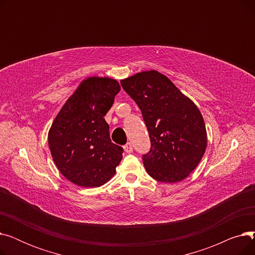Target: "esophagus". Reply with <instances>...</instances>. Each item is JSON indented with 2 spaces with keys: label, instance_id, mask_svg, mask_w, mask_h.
I'll use <instances>...</instances> for the list:
<instances>
[{
  "label": "esophagus",
  "instance_id": "34e87169",
  "mask_svg": "<svg viewBox=\"0 0 255 255\" xmlns=\"http://www.w3.org/2000/svg\"><path fill=\"white\" fill-rule=\"evenodd\" d=\"M124 151H125L126 153H128V154H130V153L133 152V146H132V144H131L130 142H127V143L124 145Z\"/></svg>",
  "mask_w": 255,
  "mask_h": 255
}]
</instances>
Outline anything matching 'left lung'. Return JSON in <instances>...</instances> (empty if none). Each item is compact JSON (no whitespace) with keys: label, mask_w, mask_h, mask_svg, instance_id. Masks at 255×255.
<instances>
[{"label":"left lung","mask_w":255,"mask_h":255,"mask_svg":"<svg viewBox=\"0 0 255 255\" xmlns=\"http://www.w3.org/2000/svg\"><path fill=\"white\" fill-rule=\"evenodd\" d=\"M135 101L151 140L142 155L146 172L163 183L184 180L197 166L207 148L204 119L196 105L158 71H143L121 80Z\"/></svg>","instance_id":"obj_1"}]
</instances>
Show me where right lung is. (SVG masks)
<instances>
[{
  "label": "right lung",
  "mask_w": 255,
  "mask_h": 255,
  "mask_svg": "<svg viewBox=\"0 0 255 255\" xmlns=\"http://www.w3.org/2000/svg\"><path fill=\"white\" fill-rule=\"evenodd\" d=\"M121 87L109 77H89L67 100L48 132L53 161L75 185L99 187L110 181L123 148L112 142L104 116Z\"/></svg>",
  "instance_id": "right-lung-1"
}]
</instances>
